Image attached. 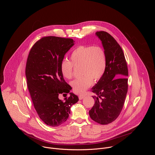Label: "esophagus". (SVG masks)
Here are the masks:
<instances>
[{
    "label": "esophagus",
    "mask_w": 155,
    "mask_h": 155,
    "mask_svg": "<svg viewBox=\"0 0 155 155\" xmlns=\"http://www.w3.org/2000/svg\"><path fill=\"white\" fill-rule=\"evenodd\" d=\"M84 97H85L84 95H79V100H82L83 98H84Z\"/></svg>",
    "instance_id": "obj_1"
}]
</instances>
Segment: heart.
Masks as SVG:
<instances>
[{"label":"heart","mask_w":155,"mask_h":155,"mask_svg":"<svg viewBox=\"0 0 155 155\" xmlns=\"http://www.w3.org/2000/svg\"><path fill=\"white\" fill-rule=\"evenodd\" d=\"M71 61L64 59L60 64V70L64 78L70 79L73 76L74 66H81L82 77L71 82L75 93L82 94L95 81H100L107 68V56L101 46H79L71 53Z\"/></svg>","instance_id":"1"}]
</instances>
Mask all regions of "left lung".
I'll return each mask as SVG.
<instances>
[{"mask_svg":"<svg viewBox=\"0 0 155 155\" xmlns=\"http://www.w3.org/2000/svg\"><path fill=\"white\" fill-rule=\"evenodd\" d=\"M107 56V68L103 78L92 88L94 106L89 111L95 122L107 125L115 120L123 108L128 92V70L122 49L106 31L96 32Z\"/></svg>","mask_w":155,"mask_h":155,"instance_id":"1","label":"left lung"}]
</instances>
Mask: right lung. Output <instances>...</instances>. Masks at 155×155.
Instances as JSON below:
<instances>
[{"label":"right lung","mask_w":155,"mask_h":155,"mask_svg":"<svg viewBox=\"0 0 155 155\" xmlns=\"http://www.w3.org/2000/svg\"><path fill=\"white\" fill-rule=\"evenodd\" d=\"M74 42L55 36L42 38L32 46L27 58L25 76L34 107L41 119L51 127L66 122L71 106L79 101L72 92L64 101L58 98L71 89L61 73L60 64Z\"/></svg>","instance_id":"add662e5"}]
</instances>
